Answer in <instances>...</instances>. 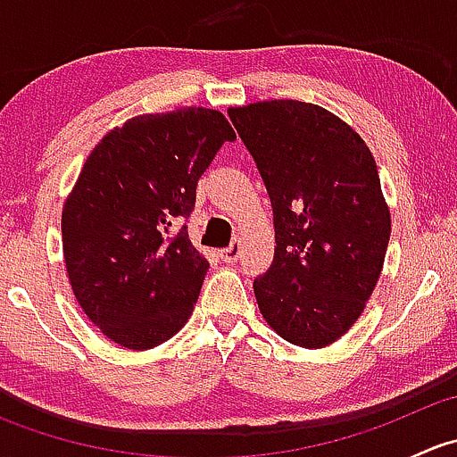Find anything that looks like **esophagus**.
<instances>
[{
  "label": "esophagus",
  "mask_w": 457,
  "mask_h": 457,
  "mask_svg": "<svg viewBox=\"0 0 457 457\" xmlns=\"http://www.w3.org/2000/svg\"><path fill=\"white\" fill-rule=\"evenodd\" d=\"M220 258H223L225 262H237L238 258H241V243L234 241L232 245L225 247V250H220Z\"/></svg>",
  "instance_id": "esophagus-1"
}]
</instances>
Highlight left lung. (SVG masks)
Returning <instances> with one entry per match:
<instances>
[{
	"mask_svg": "<svg viewBox=\"0 0 457 457\" xmlns=\"http://www.w3.org/2000/svg\"><path fill=\"white\" fill-rule=\"evenodd\" d=\"M228 114L274 210L258 310L287 343L327 347L365 312L385 265L391 214L376 161L352 126L316 104L256 101Z\"/></svg>",
	"mask_w": 457,
	"mask_h": 457,
	"instance_id": "1",
	"label": "left lung"
}]
</instances>
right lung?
I'll return each mask as SVG.
<instances>
[{"label": "right lung", "instance_id": "right-lung-1", "mask_svg": "<svg viewBox=\"0 0 457 457\" xmlns=\"http://www.w3.org/2000/svg\"><path fill=\"white\" fill-rule=\"evenodd\" d=\"M223 112L181 108L112 128L63 203L72 294L96 329L135 352L159 347L192 316L210 262L168 229L195 210L196 183L225 141Z\"/></svg>", "mask_w": 457, "mask_h": 457}]
</instances>
